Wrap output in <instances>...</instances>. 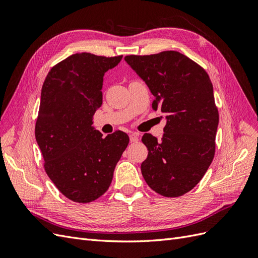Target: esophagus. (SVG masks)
<instances>
[{"mask_svg":"<svg viewBox=\"0 0 258 258\" xmlns=\"http://www.w3.org/2000/svg\"><path fill=\"white\" fill-rule=\"evenodd\" d=\"M129 137H130V142H138L139 141L138 134H131Z\"/></svg>","mask_w":258,"mask_h":258,"instance_id":"obj_1","label":"esophagus"}]
</instances>
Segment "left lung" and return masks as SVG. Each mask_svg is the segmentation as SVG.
Instances as JSON below:
<instances>
[{
	"instance_id": "left-lung-1",
	"label": "left lung",
	"mask_w": 258,
	"mask_h": 258,
	"mask_svg": "<svg viewBox=\"0 0 258 258\" xmlns=\"http://www.w3.org/2000/svg\"><path fill=\"white\" fill-rule=\"evenodd\" d=\"M155 97L152 107L167 114L161 141L142 137L148 150L142 175L153 190L179 197L206 174L215 154L218 111L206 70L185 54L167 50L124 57Z\"/></svg>"
}]
</instances>
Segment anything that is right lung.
<instances>
[{"label": "right lung", "mask_w": 258, "mask_h": 258, "mask_svg": "<svg viewBox=\"0 0 258 258\" xmlns=\"http://www.w3.org/2000/svg\"><path fill=\"white\" fill-rule=\"evenodd\" d=\"M121 58L74 53L53 66L43 84L35 139L44 168L59 191L79 204L95 201L108 189L129 143L122 131L104 138L91 126L102 104L104 73Z\"/></svg>", "instance_id": "1"}]
</instances>
